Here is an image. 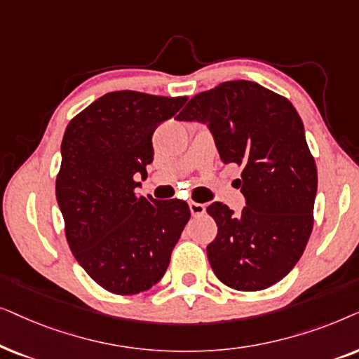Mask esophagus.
<instances>
[{"label": "esophagus", "mask_w": 359, "mask_h": 359, "mask_svg": "<svg viewBox=\"0 0 359 359\" xmlns=\"http://www.w3.org/2000/svg\"><path fill=\"white\" fill-rule=\"evenodd\" d=\"M189 207H190V213H192L194 217H202L205 213V208H207L203 203H197V202H190Z\"/></svg>", "instance_id": "esophagus-1"}]
</instances>
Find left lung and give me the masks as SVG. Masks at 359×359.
<instances>
[{"label": "left lung", "mask_w": 359, "mask_h": 359, "mask_svg": "<svg viewBox=\"0 0 359 359\" xmlns=\"http://www.w3.org/2000/svg\"><path fill=\"white\" fill-rule=\"evenodd\" d=\"M180 121L208 124L224 164L241 167L246 207L207 208L218 226L207 246L215 276L255 292L292 271L313 228L317 165L302 119L283 95L250 80H231L190 98Z\"/></svg>", "instance_id": "left-lung-1"}]
</instances>
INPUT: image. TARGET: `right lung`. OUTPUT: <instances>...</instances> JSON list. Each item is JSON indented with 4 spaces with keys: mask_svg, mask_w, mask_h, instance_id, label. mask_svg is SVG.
<instances>
[{
    "mask_svg": "<svg viewBox=\"0 0 359 359\" xmlns=\"http://www.w3.org/2000/svg\"><path fill=\"white\" fill-rule=\"evenodd\" d=\"M185 102L119 90L67 124L55 179L65 238L79 264L108 292L133 295L159 283L190 219L182 200L136 194V175L146 179L154 157L156 128Z\"/></svg>",
    "mask_w": 359,
    "mask_h": 359,
    "instance_id": "obj_1",
    "label": "right lung"
}]
</instances>
